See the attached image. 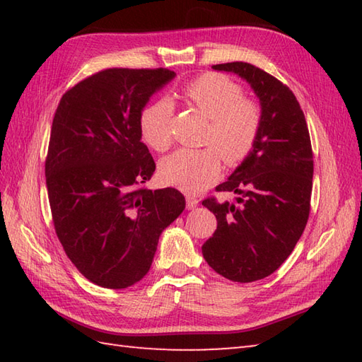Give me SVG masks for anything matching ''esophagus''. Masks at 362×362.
Returning a JSON list of instances; mask_svg holds the SVG:
<instances>
[{"label":"esophagus","instance_id":"esophagus-1","mask_svg":"<svg viewBox=\"0 0 362 362\" xmlns=\"http://www.w3.org/2000/svg\"><path fill=\"white\" fill-rule=\"evenodd\" d=\"M185 201H187V209H188V210H193V209H196L197 204H199L197 199H196L194 196H191V194H188V196L185 197Z\"/></svg>","mask_w":362,"mask_h":362}]
</instances>
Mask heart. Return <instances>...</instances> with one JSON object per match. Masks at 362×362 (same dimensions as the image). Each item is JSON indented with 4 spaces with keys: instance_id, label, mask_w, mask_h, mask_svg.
Masks as SVG:
<instances>
[{
    "instance_id": "1",
    "label": "heart",
    "mask_w": 362,
    "mask_h": 362,
    "mask_svg": "<svg viewBox=\"0 0 362 362\" xmlns=\"http://www.w3.org/2000/svg\"><path fill=\"white\" fill-rule=\"evenodd\" d=\"M187 101L210 119L204 149H179L161 160L160 174L169 185L187 193H199L218 179L221 157L227 165H238L255 148L261 130L259 107L244 99V91L224 74L209 73L185 83ZM174 105L168 98L153 99L140 113V132L153 151L171 144Z\"/></svg>"
}]
</instances>
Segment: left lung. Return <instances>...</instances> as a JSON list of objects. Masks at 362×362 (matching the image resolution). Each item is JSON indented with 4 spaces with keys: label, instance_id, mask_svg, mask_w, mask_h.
Returning a JSON list of instances; mask_svg holds the SVG:
<instances>
[{
    "label": "left lung",
    "instance_id": "obj_1",
    "mask_svg": "<svg viewBox=\"0 0 362 362\" xmlns=\"http://www.w3.org/2000/svg\"><path fill=\"white\" fill-rule=\"evenodd\" d=\"M249 82L261 105L255 148L216 191H232L235 202H202L218 227L202 245L219 275L250 283L279 269L302 236L310 216L313 149L308 126L289 87L245 62L213 65Z\"/></svg>",
    "mask_w": 362,
    "mask_h": 362
}]
</instances>
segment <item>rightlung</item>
<instances>
[{"label": "right lung", "mask_w": 362, "mask_h": 362, "mask_svg": "<svg viewBox=\"0 0 362 362\" xmlns=\"http://www.w3.org/2000/svg\"><path fill=\"white\" fill-rule=\"evenodd\" d=\"M174 78L166 68H109L68 90L54 115L45 161L54 228L98 286L140 281L161 232L185 210L180 191L141 187L156 161L141 141L140 113Z\"/></svg>", "instance_id": "1"}]
</instances>
